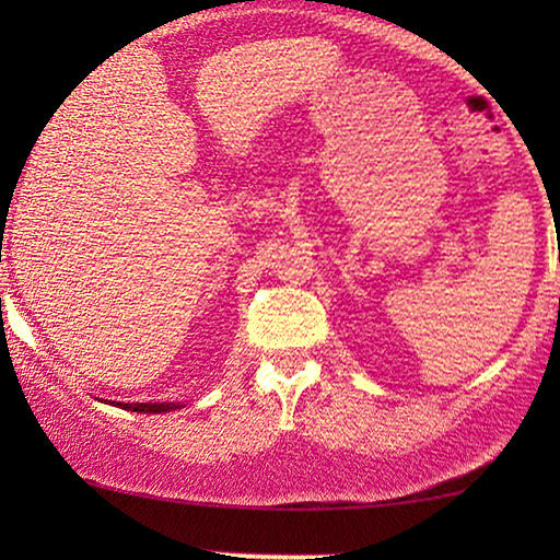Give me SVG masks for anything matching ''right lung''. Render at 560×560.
Returning a JSON list of instances; mask_svg holds the SVG:
<instances>
[{
	"mask_svg": "<svg viewBox=\"0 0 560 560\" xmlns=\"http://www.w3.org/2000/svg\"><path fill=\"white\" fill-rule=\"evenodd\" d=\"M121 410H132V412H171L178 408H186L180 402H112Z\"/></svg>",
	"mask_w": 560,
	"mask_h": 560,
	"instance_id": "right-lung-1",
	"label": "right lung"
}]
</instances>
